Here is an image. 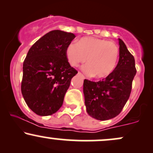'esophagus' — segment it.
Returning a JSON list of instances; mask_svg holds the SVG:
<instances>
[{
	"label": "esophagus",
	"instance_id": "1",
	"mask_svg": "<svg viewBox=\"0 0 153 153\" xmlns=\"http://www.w3.org/2000/svg\"><path fill=\"white\" fill-rule=\"evenodd\" d=\"M78 74L79 75H81V76L82 77V78H85V77H84V76H83V75H82L81 74V73H80V72H78Z\"/></svg>",
	"mask_w": 153,
	"mask_h": 153
}]
</instances>
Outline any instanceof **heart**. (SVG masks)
<instances>
[{
  "label": "heart",
  "mask_w": 153,
  "mask_h": 153,
  "mask_svg": "<svg viewBox=\"0 0 153 153\" xmlns=\"http://www.w3.org/2000/svg\"><path fill=\"white\" fill-rule=\"evenodd\" d=\"M119 55V47L115 43L99 38H82L78 43H71L66 49L67 59L72 66L78 67L87 59L88 64L82 68V71L99 79L111 74L118 62Z\"/></svg>",
  "instance_id": "b5f03b06"
}]
</instances>
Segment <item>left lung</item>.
<instances>
[{
	"instance_id": "8db88e82",
	"label": "left lung",
	"mask_w": 153,
	"mask_h": 153,
	"mask_svg": "<svg viewBox=\"0 0 153 153\" xmlns=\"http://www.w3.org/2000/svg\"><path fill=\"white\" fill-rule=\"evenodd\" d=\"M119 45V62L111 74L99 82L84 80L86 111L97 120H108L119 115L131 94L137 72L134 58L121 39Z\"/></svg>"
}]
</instances>
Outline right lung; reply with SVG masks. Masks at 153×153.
Instances as JSON below:
<instances>
[{"mask_svg":"<svg viewBox=\"0 0 153 153\" xmlns=\"http://www.w3.org/2000/svg\"><path fill=\"white\" fill-rule=\"evenodd\" d=\"M73 33L53 30L29 49L23 64L22 93L30 109L39 116L52 115L62 106L71 79L78 73L66 57Z\"/></svg>","mask_w":153,"mask_h":153,"instance_id":"1","label":"right lung"}]
</instances>
